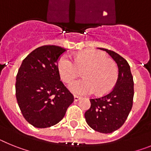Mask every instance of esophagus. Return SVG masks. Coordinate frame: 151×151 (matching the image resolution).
<instances>
[{"label":"esophagus","mask_w":151,"mask_h":151,"mask_svg":"<svg viewBox=\"0 0 151 151\" xmlns=\"http://www.w3.org/2000/svg\"><path fill=\"white\" fill-rule=\"evenodd\" d=\"M74 101H75V102H77V101L78 100H80V99H81V97H80V96H77V95H74Z\"/></svg>","instance_id":"34e87169"}]
</instances>
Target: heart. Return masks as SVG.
Returning <instances> with one entry per match:
<instances>
[{"label":"heart","mask_w":151,"mask_h":151,"mask_svg":"<svg viewBox=\"0 0 151 151\" xmlns=\"http://www.w3.org/2000/svg\"><path fill=\"white\" fill-rule=\"evenodd\" d=\"M58 70L61 79L66 83L77 78L80 70H84V79L69 85L70 91L77 95H86L95 91L97 94L106 93L114 87L119 74L115 61L107 58L103 52L94 50L80 52L74 60L68 55H63L58 61Z\"/></svg>","instance_id":"b5f03b06"}]
</instances>
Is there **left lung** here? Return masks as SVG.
Instances as JSON below:
<instances>
[{
    "mask_svg": "<svg viewBox=\"0 0 151 151\" xmlns=\"http://www.w3.org/2000/svg\"><path fill=\"white\" fill-rule=\"evenodd\" d=\"M106 51L119 68V77L109 93L90 99V108L84 114L89 126L100 133H112L121 128L126 121L133 105L134 81L130 66L124 58L113 51Z\"/></svg>",
    "mask_w": 151,
    "mask_h": 151,
    "instance_id": "left-lung-1",
    "label": "left lung"
}]
</instances>
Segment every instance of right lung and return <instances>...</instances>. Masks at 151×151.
<instances>
[{"label": "right lung", "instance_id": "1", "mask_svg": "<svg viewBox=\"0 0 151 151\" xmlns=\"http://www.w3.org/2000/svg\"><path fill=\"white\" fill-rule=\"evenodd\" d=\"M66 49L43 45L25 58L16 81V96L23 117L39 128L59 122L74 102V96L60 80L58 61Z\"/></svg>", "mask_w": 151, "mask_h": 151}]
</instances>
